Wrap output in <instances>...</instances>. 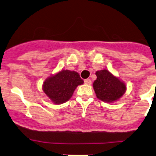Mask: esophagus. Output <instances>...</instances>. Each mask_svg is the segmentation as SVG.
Masks as SVG:
<instances>
[{
  "label": "esophagus",
  "mask_w": 156,
  "mask_h": 156,
  "mask_svg": "<svg viewBox=\"0 0 156 156\" xmlns=\"http://www.w3.org/2000/svg\"><path fill=\"white\" fill-rule=\"evenodd\" d=\"M84 83H85L86 84H88V85H90L91 83H92V81H91L90 79H85L84 80Z\"/></svg>",
  "instance_id": "34e87169"
}]
</instances>
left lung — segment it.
I'll return each mask as SVG.
<instances>
[{
  "label": "left lung",
  "mask_w": 156,
  "mask_h": 156,
  "mask_svg": "<svg viewBox=\"0 0 156 156\" xmlns=\"http://www.w3.org/2000/svg\"><path fill=\"white\" fill-rule=\"evenodd\" d=\"M97 80L93 83L97 98L102 101L112 103L121 98L126 90L125 83L107 69L97 71Z\"/></svg>",
  "instance_id": "8db88e82"
}]
</instances>
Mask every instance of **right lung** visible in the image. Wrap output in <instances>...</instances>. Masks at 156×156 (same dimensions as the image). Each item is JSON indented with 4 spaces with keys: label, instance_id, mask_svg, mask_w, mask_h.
I'll return each mask as SVG.
<instances>
[{
    "label": "right lung",
    "instance_id": "obj_1",
    "mask_svg": "<svg viewBox=\"0 0 156 156\" xmlns=\"http://www.w3.org/2000/svg\"><path fill=\"white\" fill-rule=\"evenodd\" d=\"M83 83L78 73L62 70L44 82L43 91L53 103L61 104L67 101L76 87Z\"/></svg>",
    "mask_w": 156,
    "mask_h": 156
}]
</instances>
